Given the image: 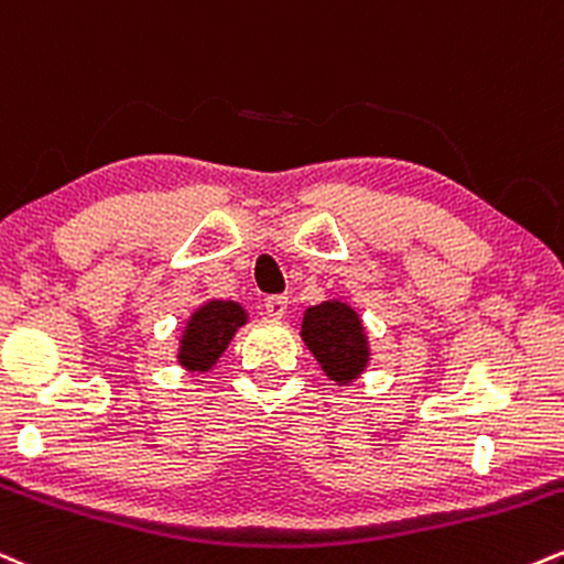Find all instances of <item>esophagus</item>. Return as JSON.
<instances>
[{"label": "esophagus", "mask_w": 564, "mask_h": 564, "mask_svg": "<svg viewBox=\"0 0 564 564\" xmlns=\"http://www.w3.org/2000/svg\"><path fill=\"white\" fill-rule=\"evenodd\" d=\"M289 310V296H268L264 300V312H268L270 317H275V321H281L283 315H286Z\"/></svg>", "instance_id": "esophagus-1"}]
</instances>
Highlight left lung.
<instances>
[{"label": "left lung", "mask_w": 564, "mask_h": 564, "mask_svg": "<svg viewBox=\"0 0 564 564\" xmlns=\"http://www.w3.org/2000/svg\"><path fill=\"white\" fill-rule=\"evenodd\" d=\"M300 336L328 381L336 386H351L368 368V330L349 302L325 300L304 310Z\"/></svg>", "instance_id": "obj_1"}]
</instances>
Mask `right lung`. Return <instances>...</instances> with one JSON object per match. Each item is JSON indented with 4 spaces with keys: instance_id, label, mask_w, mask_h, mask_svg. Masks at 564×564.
Segmentation results:
<instances>
[{
    "instance_id": "1",
    "label": "right lung",
    "mask_w": 564,
    "mask_h": 564,
    "mask_svg": "<svg viewBox=\"0 0 564 564\" xmlns=\"http://www.w3.org/2000/svg\"><path fill=\"white\" fill-rule=\"evenodd\" d=\"M249 323V312L234 300H207L188 315L178 338V365L186 372H209Z\"/></svg>"
}]
</instances>
